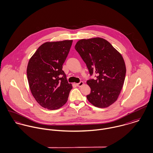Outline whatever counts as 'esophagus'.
<instances>
[{"label": "esophagus", "mask_w": 153, "mask_h": 153, "mask_svg": "<svg viewBox=\"0 0 153 153\" xmlns=\"http://www.w3.org/2000/svg\"><path fill=\"white\" fill-rule=\"evenodd\" d=\"M83 85H84V82H83L82 81H81L79 83L76 84V85H77V87H82Z\"/></svg>", "instance_id": "1"}]
</instances>
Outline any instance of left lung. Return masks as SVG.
<instances>
[{"instance_id":"left-lung-1","label":"left lung","mask_w":153,"mask_h":153,"mask_svg":"<svg viewBox=\"0 0 153 153\" xmlns=\"http://www.w3.org/2000/svg\"><path fill=\"white\" fill-rule=\"evenodd\" d=\"M75 48L90 75L97 74L95 79L87 81L91 88L87 95L88 101L98 108L109 107L117 101L125 80L126 67L121 54L101 38L81 39Z\"/></svg>"}]
</instances>
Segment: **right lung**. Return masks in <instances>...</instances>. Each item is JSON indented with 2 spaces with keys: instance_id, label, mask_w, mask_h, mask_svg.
Returning a JSON list of instances; mask_svg holds the SVG:
<instances>
[{
  "instance_id": "add662e5",
  "label": "right lung",
  "mask_w": 153,
  "mask_h": 153,
  "mask_svg": "<svg viewBox=\"0 0 153 153\" xmlns=\"http://www.w3.org/2000/svg\"><path fill=\"white\" fill-rule=\"evenodd\" d=\"M72 43V40L45 42L28 62L27 77L31 93L45 108L59 109L68 100L72 86L62 69Z\"/></svg>"
}]
</instances>
